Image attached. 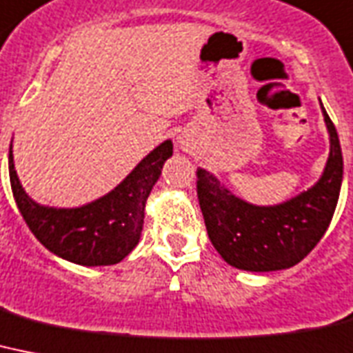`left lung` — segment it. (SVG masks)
<instances>
[{
    "label": "left lung",
    "instance_id": "obj_1",
    "mask_svg": "<svg viewBox=\"0 0 353 353\" xmlns=\"http://www.w3.org/2000/svg\"><path fill=\"white\" fill-rule=\"evenodd\" d=\"M330 156L316 185L290 201L256 206L226 190L210 172L197 168V199L206 232L219 256L239 270H283L305 259L330 226L341 181L343 154L330 116Z\"/></svg>",
    "mask_w": 353,
    "mask_h": 353
}]
</instances>
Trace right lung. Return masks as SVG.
I'll list each match as a JSON object with an SVG mask.
<instances>
[{"instance_id": "1", "label": "right lung", "mask_w": 353, "mask_h": 353, "mask_svg": "<svg viewBox=\"0 0 353 353\" xmlns=\"http://www.w3.org/2000/svg\"><path fill=\"white\" fill-rule=\"evenodd\" d=\"M172 156V141L161 143L107 196L79 208H52L34 203L14 170L12 145L8 176L14 199L36 239L63 259L83 266L116 265L139 243L145 203Z\"/></svg>"}]
</instances>
